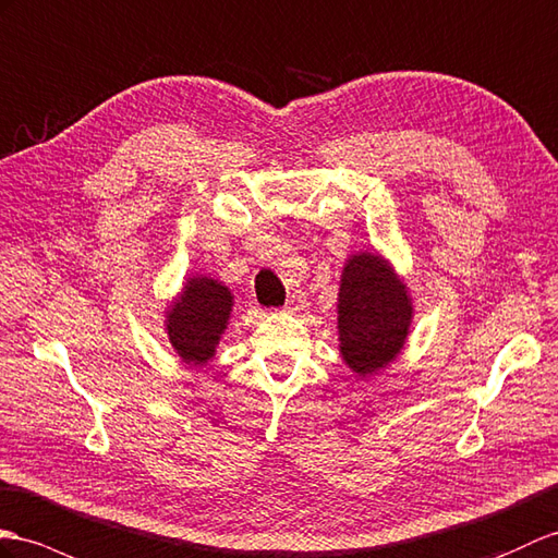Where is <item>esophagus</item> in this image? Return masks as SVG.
<instances>
[{
	"label": "esophagus",
	"instance_id": "1",
	"mask_svg": "<svg viewBox=\"0 0 558 558\" xmlns=\"http://www.w3.org/2000/svg\"><path fill=\"white\" fill-rule=\"evenodd\" d=\"M293 298H295V295H293ZM283 310H289V312H291V310H298V307H295V301H289V305L283 307Z\"/></svg>",
	"mask_w": 558,
	"mask_h": 558
}]
</instances>
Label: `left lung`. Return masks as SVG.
<instances>
[{"instance_id":"1","label":"left lung","mask_w":558,"mask_h":558,"mask_svg":"<svg viewBox=\"0 0 558 558\" xmlns=\"http://www.w3.org/2000/svg\"><path fill=\"white\" fill-rule=\"evenodd\" d=\"M412 298L378 253L350 255L338 291V341L352 372L369 376L400 355L412 324Z\"/></svg>"}]
</instances>
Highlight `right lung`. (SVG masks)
I'll use <instances>...</instances> for the list:
<instances>
[{"label": "right lung", "instance_id": "obj_1", "mask_svg": "<svg viewBox=\"0 0 558 558\" xmlns=\"http://www.w3.org/2000/svg\"><path fill=\"white\" fill-rule=\"evenodd\" d=\"M232 305L234 295L222 281L198 275L186 279L180 298L166 312L168 338L182 362L201 366L213 360Z\"/></svg>", "mask_w": 558, "mask_h": 558}]
</instances>
